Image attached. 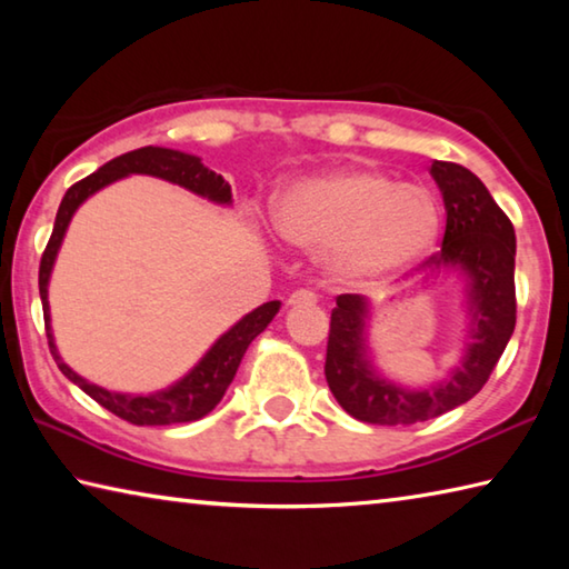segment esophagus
Returning <instances> with one entry per match:
<instances>
[{
  "label": "esophagus",
  "instance_id": "34e87169",
  "mask_svg": "<svg viewBox=\"0 0 569 569\" xmlns=\"http://www.w3.org/2000/svg\"><path fill=\"white\" fill-rule=\"evenodd\" d=\"M286 303L291 306V308H296V306H313L316 303V293H311V291H293L291 296H288Z\"/></svg>",
  "mask_w": 569,
  "mask_h": 569
}]
</instances>
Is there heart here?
Instances as JSON below:
<instances>
[{
    "mask_svg": "<svg viewBox=\"0 0 569 569\" xmlns=\"http://www.w3.org/2000/svg\"><path fill=\"white\" fill-rule=\"evenodd\" d=\"M278 236L351 281H389L435 253L441 208L427 188L373 170H329L278 192Z\"/></svg>",
    "mask_w": 569,
    "mask_h": 569,
    "instance_id": "1",
    "label": "heart"
}]
</instances>
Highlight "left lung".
Masks as SVG:
<instances>
[{
    "label": "left lung",
    "mask_w": 569,
    "mask_h": 569,
    "mask_svg": "<svg viewBox=\"0 0 569 569\" xmlns=\"http://www.w3.org/2000/svg\"><path fill=\"white\" fill-rule=\"evenodd\" d=\"M429 172L445 198L447 230L441 250L429 258L427 268L431 273L455 271L465 278L469 339L459 366L445 379L423 389L401 387L371 361L366 336L371 319L369 298L336 296L326 346V381L336 401L359 421L397 427L461 407L485 387L515 331L517 240L512 223L471 170L435 160Z\"/></svg>",
    "instance_id": "8db88e82"
}]
</instances>
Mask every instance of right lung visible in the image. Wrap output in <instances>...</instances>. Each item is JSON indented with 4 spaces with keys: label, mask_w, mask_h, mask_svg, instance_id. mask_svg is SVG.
Masks as SVG:
<instances>
[{
    "label": "right lung",
    "mask_w": 569,
    "mask_h": 569,
    "mask_svg": "<svg viewBox=\"0 0 569 569\" xmlns=\"http://www.w3.org/2000/svg\"><path fill=\"white\" fill-rule=\"evenodd\" d=\"M128 176H152L196 192V196L210 200V203L233 206V192H230V186L223 180V176H218V172L206 168L198 156H188V152L170 148L148 146L124 152V156L104 162V166L100 170H94L92 176L74 182V186L64 192L60 210H57L50 243H47L40 263V298L47 326V343H50V351L64 377L77 383L88 397L98 401L100 407L112 411L114 417L138 423V427H166V423L198 421L203 419L206 413L213 411L218 407V401L223 399V393L230 387V381H233L240 359H243L250 341H253L261 331H266V326L273 321L278 308H281V301H268L253 308V311L230 326V329L210 346L203 359L192 366L186 377L170 383L168 389L150 393H122L102 389L98 383L82 379L80 373L72 371L70 366L62 361V356L54 346L50 298H47L50 291H47V288H50V276L57 261V253H60L67 226H70L72 216L84 200L102 190L104 186H110V182Z\"/></svg>",
    "instance_id": "add662e5"
}]
</instances>
